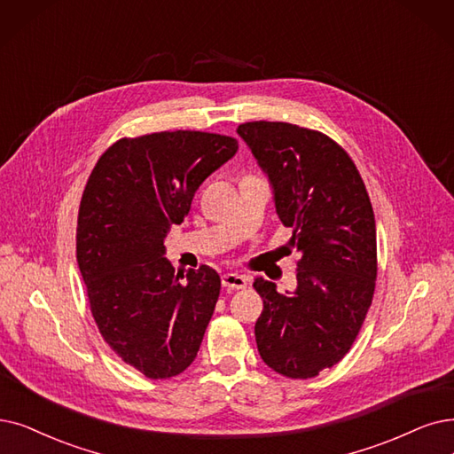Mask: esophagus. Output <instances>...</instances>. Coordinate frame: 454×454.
<instances>
[{"instance_id": "1", "label": "esophagus", "mask_w": 454, "mask_h": 454, "mask_svg": "<svg viewBox=\"0 0 454 454\" xmlns=\"http://www.w3.org/2000/svg\"><path fill=\"white\" fill-rule=\"evenodd\" d=\"M247 281H249V278H247V276H242V274H225V276H222V285H223L227 290H240V288H246V286H247Z\"/></svg>"}]
</instances>
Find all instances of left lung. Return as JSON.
I'll return each instance as SVG.
<instances>
[{
	"label": "left lung",
	"instance_id": "left-lung-1",
	"mask_svg": "<svg viewBox=\"0 0 454 454\" xmlns=\"http://www.w3.org/2000/svg\"><path fill=\"white\" fill-rule=\"evenodd\" d=\"M268 176L288 246L300 251L293 293L255 278L264 309L255 324L264 364L288 378H313L344 357L374 294L376 223L369 193L339 145L288 122L240 124Z\"/></svg>",
	"mask_w": 454,
	"mask_h": 454
}]
</instances>
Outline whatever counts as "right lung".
Returning a JSON list of instances; mask_svg holds the SVG:
<instances>
[{
    "label": "right lung",
    "instance_id": "add662e5",
    "mask_svg": "<svg viewBox=\"0 0 454 454\" xmlns=\"http://www.w3.org/2000/svg\"><path fill=\"white\" fill-rule=\"evenodd\" d=\"M237 151L234 137L208 132L124 137L87 180L76 259L90 313L114 352L147 378L180 374L201 347L222 279L203 264L183 285L164 242L197 188Z\"/></svg>",
    "mask_w": 454,
    "mask_h": 454
}]
</instances>
